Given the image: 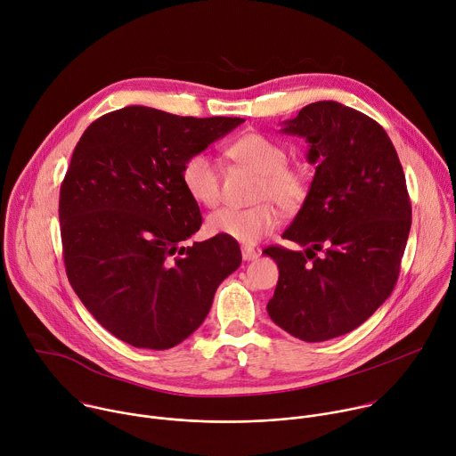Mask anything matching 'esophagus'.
I'll return each instance as SVG.
<instances>
[{
	"mask_svg": "<svg viewBox=\"0 0 456 456\" xmlns=\"http://www.w3.org/2000/svg\"><path fill=\"white\" fill-rule=\"evenodd\" d=\"M259 256V250L254 248V247H241V257L245 259V262H252V259H256Z\"/></svg>",
	"mask_w": 456,
	"mask_h": 456,
	"instance_id": "esophagus-1",
	"label": "esophagus"
}]
</instances>
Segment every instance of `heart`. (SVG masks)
<instances>
[{
  "label": "heart",
  "instance_id": "heart-1",
  "mask_svg": "<svg viewBox=\"0 0 456 456\" xmlns=\"http://www.w3.org/2000/svg\"><path fill=\"white\" fill-rule=\"evenodd\" d=\"M231 157L259 175L254 202L247 209L224 208L208 216V231L215 236H227L243 245H254L271 234L280 224V211H297L310 191V175L305 167L289 166L287 150L262 135L240 137L229 150ZM182 183L189 197L206 208L220 202V171L206 153H194L182 166Z\"/></svg>",
  "mask_w": 456,
  "mask_h": 456
}]
</instances>
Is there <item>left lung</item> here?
Listing matches in <instances>:
<instances>
[{
	"instance_id": "left-lung-1",
	"label": "left lung",
	"mask_w": 456,
	"mask_h": 456,
	"mask_svg": "<svg viewBox=\"0 0 456 456\" xmlns=\"http://www.w3.org/2000/svg\"><path fill=\"white\" fill-rule=\"evenodd\" d=\"M281 132L303 137L317 166L283 232L305 252L264 250L280 269L267 312L301 341H329L355 330L397 283L411 227L406 176L382 126L341 102H312Z\"/></svg>"
}]
</instances>
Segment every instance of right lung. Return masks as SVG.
Here are the masks:
<instances>
[{"label": "right lung", "instance_id": "1", "mask_svg": "<svg viewBox=\"0 0 456 456\" xmlns=\"http://www.w3.org/2000/svg\"><path fill=\"white\" fill-rule=\"evenodd\" d=\"M241 122L127 106L99 117L79 139L59 194L64 267L83 305L117 339L176 346L240 267L236 240L180 243L202 225L182 183L183 162Z\"/></svg>", "mask_w": 456, "mask_h": 456}]
</instances>
